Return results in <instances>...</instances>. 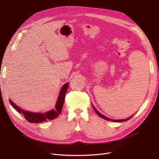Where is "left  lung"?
Here are the masks:
<instances>
[{"label":"left lung","mask_w":159,"mask_h":159,"mask_svg":"<svg viewBox=\"0 0 159 159\" xmlns=\"http://www.w3.org/2000/svg\"><path fill=\"white\" fill-rule=\"evenodd\" d=\"M92 107L93 108V109H94V111H96V113H97V115H98L99 116H100L101 118H102V119H105V120H112V121H113V122H123V121H126V120H129V119H131L132 117L133 116V115H132V116L129 117V118H128V119H123V120H111V119H109V118H107V117L105 116L104 115H102L99 112H98V111L96 110V109L94 107H93V106H92Z\"/></svg>","instance_id":"obj_1"}]
</instances>
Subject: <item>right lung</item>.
Instances as JSON below:
<instances>
[{"label":"right lung","mask_w":159,"mask_h":159,"mask_svg":"<svg viewBox=\"0 0 159 159\" xmlns=\"http://www.w3.org/2000/svg\"><path fill=\"white\" fill-rule=\"evenodd\" d=\"M68 89V83L64 84L61 88V92L59 95L57 101L56 105V110H51L48 112L45 113H31L29 111H23L19 107H17L16 104H14L11 99H10V103L11 106H12L17 112L20 113H23L24 115L25 119L30 122H42L46 121L47 120H53L54 119L57 118L58 115L61 112L63 105L65 101V96H66V92Z\"/></svg>","instance_id":"right-lung-1"}]
</instances>
